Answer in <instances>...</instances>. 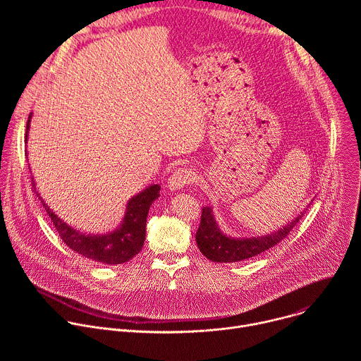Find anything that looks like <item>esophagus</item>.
<instances>
[{
	"instance_id": "obj_1",
	"label": "esophagus",
	"mask_w": 361,
	"mask_h": 361,
	"mask_svg": "<svg viewBox=\"0 0 361 361\" xmlns=\"http://www.w3.org/2000/svg\"><path fill=\"white\" fill-rule=\"evenodd\" d=\"M195 174L188 167H180L177 169L169 178V188L170 190H180L184 185H188L194 181Z\"/></svg>"
}]
</instances>
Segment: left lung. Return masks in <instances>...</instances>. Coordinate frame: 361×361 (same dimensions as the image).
<instances>
[{"instance_id":"8db88e82","label":"left lung","mask_w":361,"mask_h":361,"mask_svg":"<svg viewBox=\"0 0 361 361\" xmlns=\"http://www.w3.org/2000/svg\"><path fill=\"white\" fill-rule=\"evenodd\" d=\"M302 216L304 213L295 217V220H293L286 227L269 235L252 238H231L223 234L221 230L217 227L212 209L204 207L201 213V221L195 234V241L201 254L207 257L209 260L216 263H235L251 259V257H255L257 254H260L280 243L298 224Z\"/></svg>"}]
</instances>
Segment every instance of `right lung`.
Here are the masks:
<instances>
[{
    "label": "right lung",
    "instance_id": "right-lung-1",
    "mask_svg": "<svg viewBox=\"0 0 361 361\" xmlns=\"http://www.w3.org/2000/svg\"><path fill=\"white\" fill-rule=\"evenodd\" d=\"M30 118L31 116L27 121V133L30 128ZM31 181L35 190L34 180ZM160 188L161 187L159 184H154L133 197L127 204V213L123 224L116 231L106 235L81 234L80 231L71 228L63 220H60L49 210V207L42 200L41 202L60 237L71 250L87 257V259L99 262L102 264H123L126 262H130L135 254L141 251L144 245L147 214L152 201H156L160 197Z\"/></svg>",
    "mask_w": 361,
    "mask_h": 361
}]
</instances>
